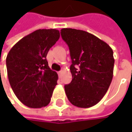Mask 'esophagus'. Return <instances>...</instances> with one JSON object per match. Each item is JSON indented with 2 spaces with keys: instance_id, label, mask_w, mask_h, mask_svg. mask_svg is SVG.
<instances>
[{
  "instance_id": "esophagus-1",
  "label": "esophagus",
  "mask_w": 132,
  "mask_h": 132,
  "mask_svg": "<svg viewBox=\"0 0 132 132\" xmlns=\"http://www.w3.org/2000/svg\"><path fill=\"white\" fill-rule=\"evenodd\" d=\"M62 73H63V71H62V70H60V71H59L58 72V75L59 76H61Z\"/></svg>"
}]
</instances>
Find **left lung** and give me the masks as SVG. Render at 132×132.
Listing matches in <instances>:
<instances>
[{
	"mask_svg": "<svg viewBox=\"0 0 132 132\" xmlns=\"http://www.w3.org/2000/svg\"><path fill=\"white\" fill-rule=\"evenodd\" d=\"M72 64V81L64 86L71 104L81 108L97 104L105 95L113 77L114 59L109 45L92 34L74 28H62Z\"/></svg>",
	"mask_w": 132,
	"mask_h": 132,
	"instance_id": "8db88e82",
	"label": "left lung"
}]
</instances>
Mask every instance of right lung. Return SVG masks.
I'll use <instances>...</instances> for the list:
<instances>
[{
    "label": "right lung",
    "instance_id": "1",
    "mask_svg": "<svg viewBox=\"0 0 132 132\" xmlns=\"http://www.w3.org/2000/svg\"><path fill=\"white\" fill-rule=\"evenodd\" d=\"M59 37V31L54 28L37 30L19 40L6 56L11 87L30 108H42L51 101L58 74L49 68L46 56Z\"/></svg>",
    "mask_w": 132,
    "mask_h": 132
}]
</instances>
